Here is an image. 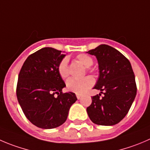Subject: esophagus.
I'll list each match as a JSON object with an SVG mask.
<instances>
[{
  "instance_id": "1",
  "label": "esophagus",
  "mask_w": 150,
  "mask_h": 150,
  "mask_svg": "<svg viewBox=\"0 0 150 150\" xmlns=\"http://www.w3.org/2000/svg\"><path fill=\"white\" fill-rule=\"evenodd\" d=\"M81 97H82V95H81V94H76V98H77L78 99H80Z\"/></svg>"
}]
</instances>
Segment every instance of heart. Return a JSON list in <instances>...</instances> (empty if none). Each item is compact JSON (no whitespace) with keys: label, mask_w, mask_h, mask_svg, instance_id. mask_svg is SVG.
<instances>
[{"label":"heart","mask_w":150,"mask_h":150,"mask_svg":"<svg viewBox=\"0 0 150 150\" xmlns=\"http://www.w3.org/2000/svg\"><path fill=\"white\" fill-rule=\"evenodd\" d=\"M76 59L85 68H89L93 63L92 58L85 54H81L76 57ZM57 71L59 76L62 78L68 77V59L64 58L59 63L57 67ZM94 84V80L91 76H86L82 79H77L74 78H70L66 82V87L69 91L75 93L76 94H82L87 91L88 88L93 86Z\"/></svg>","instance_id":"obj_1"}]
</instances>
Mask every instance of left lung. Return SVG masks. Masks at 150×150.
Masks as SVG:
<instances>
[{
    "instance_id": "1",
    "label": "left lung",
    "mask_w": 150,
    "mask_h": 150,
    "mask_svg": "<svg viewBox=\"0 0 150 150\" xmlns=\"http://www.w3.org/2000/svg\"><path fill=\"white\" fill-rule=\"evenodd\" d=\"M87 53L97 59L99 76L93 88L101 91L91 98L92 103L87 108L88 116L96 125H116L127 114L136 96L130 62L118 50L105 44Z\"/></svg>"
}]
</instances>
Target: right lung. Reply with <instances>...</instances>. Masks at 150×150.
Masks as SVG:
<instances>
[{"label": "right lung", "instance_id": "1", "mask_svg": "<svg viewBox=\"0 0 150 150\" xmlns=\"http://www.w3.org/2000/svg\"><path fill=\"white\" fill-rule=\"evenodd\" d=\"M65 57L59 50L42 48L28 57L20 71L17 98L27 119L38 127L62 125L77 100L74 93L62 91L65 84L57 67Z\"/></svg>", "mask_w": 150, "mask_h": 150}]
</instances>
